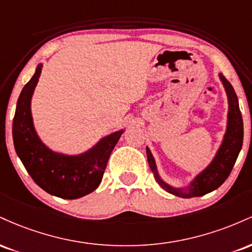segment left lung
<instances>
[{
    "mask_svg": "<svg viewBox=\"0 0 252 252\" xmlns=\"http://www.w3.org/2000/svg\"><path fill=\"white\" fill-rule=\"evenodd\" d=\"M218 76L227 96L228 111L226 130H225L224 137L215 158L201 172L194 176V179L189 181V185L178 187L164 181L158 174L154 156L147 147V158H148L149 167L156 181L164 190L173 195L180 196V198H195V196L207 194L220 187L230 175L242 149L244 130H243V118L238 105V98L232 85L227 82L226 78L221 73H219Z\"/></svg>",
    "mask_w": 252,
    "mask_h": 252,
    "instance_id": "8db88e82",
    "label": "left lung"
}]
</instances>
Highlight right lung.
<instances>
[{
	"mask_svg": "<svg viewBox=\"0 0 252 252\" xmlns=\"http://www.w3.org/2000/svg\"><path fill=\"white\" fill-rule=\"evenodd\" d=\"M41 70L42 63H39L17 99L13 121L14 147L37 186L63 199L82 198L99 186L110 154L124 129L104 136L80 154L68 155L52 150L37 135L32 116V97Z\"/></svg>",
	"mask_w": 252,
	"mask_h": 252,
	"instance_id": "1",
	"label": "right lung"
}]
</instances>
